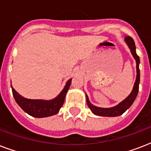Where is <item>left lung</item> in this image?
Listing matches in <instances>:
<instances>
[{"instance_id":"1","label":"left lung","mask_w":151,"mask_h":151,"mask_svg":"<svg viewBox=\"0 0 151 151\" xmlns=\"http://www.w3.org/2000/svg\"><path fill=\"white\" fill-rule=\"evenodd\" d=\"M124 42L126 43L128 47L130 49L132 56L136 60V78L135 84H134L133 88L132 90L131 93L129 96L125 98L123 101L121 103H118L117 105L110 108H103L99 107V106H96L92 105V103H90L88 96L86 94V101H87V104L90 110H92V112L96 115L98 116H102V117H117L120 116L122 114H124L128 109L132 106L133 102L136 99L139 92V80H140V73H139V65L140 63L139 60V57L137 55L136 52V45L134 42L133 39L131 37H124Z\"/></svg>"}]
</instances>
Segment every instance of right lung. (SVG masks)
I'll list each match as a JSON object with an SVG mask.
<instances>
[{
    "label": "right lung",
    "instance_id": "right-lung-1",
    "mask_svg": "<svg viewBox=\"0 0 151 151\" xmlns=\"http://www.w3.org/2000/svg\"><path fill=\"white\" fill-rule=\"evenodd\" d=\"M72 78L69 79L64 86L63 89L54 99L50 100L45 99H27L20 96L11 85L12 89V94L17 104L28 114L34 117H46L56 114L59 112L62 106L63 105L64 99L66 92H68L71 85Z\"/></svg>",
    "mask_w": 151,
    "mask_h": 151
}]
</instances>
